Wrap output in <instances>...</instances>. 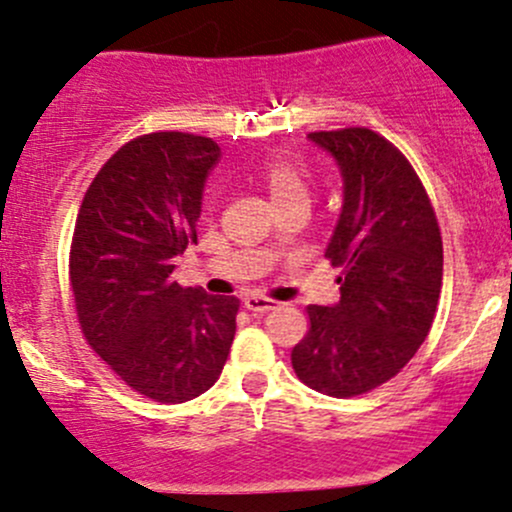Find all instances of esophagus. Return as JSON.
<instances>
[{"mask_svg":"<svg viewBox=\"0 0 512 512\" xmlns=\"http://www.w3.org/2000/svg\"><path fill=\"white\" fill-rule=\"evenodd\" d=\"M242 304H245L250 312H257V314H265V312H272V309H277L275 299L257 297V294H247V297L242 299Z\"/></svg>","mask_w":512,"mask_h":512,"instance_id":"1","label":"esophagus"}]
</instances>
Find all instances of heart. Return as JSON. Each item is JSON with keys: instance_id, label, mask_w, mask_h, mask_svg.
<instances>
[{"instance_id": "1", "label": "heart", "mask_w": 512, "mask_h": 512, "mask_svg": "<svg viewBox=\"0 0 512 512\" xmlns=\"http://www.w3.org/2000/svg\"><path fill=\"white\" fill-rule=\"evenodd\" d=\"M260 183L265 185L267 195L275 205L287 203L294 198H307L309 195V180L307 170L299 160L289 156H272L257 168Z\"/></svg>"}]
</instances>
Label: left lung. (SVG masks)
Here are the masks:
<instances>
[{"instance_id": "obj_1", "label": "left lung", "mask_w": 512, "mask_h": 512, "mask_svg": "<svg viewBox=\"0 0 512 512\" xmlns=\"http://www.w3.org/2000/svg\"><path fill=\"white\" fill-rule=\"evenodd\" d=\"M339 165L344 203L327 252L342 267L332 307L309 304V332L292 369L337 399L399 374L436 317L443 242L426 190L404 153L369 128L309 133Z\"/></svg>"}]
</instances>
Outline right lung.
Masks as SVG:
<instances>
[{
  "label": "right lung",
  "instance_id": "obj_1",
  "mask_svg": "<svg viewBox=\"0 0 512 512\" xmlns=\"http://www.w3.org/2000/svg\"><path fill=\"white\" fill-rule=\"evenodd\" d=\"M213 138L138 136L89 185L76 218L69 280L91 349L131 389L183 404L218 381L235 339L237 297L173 280L175 257L198 242Z\"/></svg>",
  "mask_w": 512,
  "mask_h": 512
}]
</instances>
